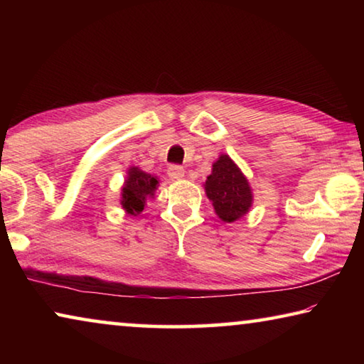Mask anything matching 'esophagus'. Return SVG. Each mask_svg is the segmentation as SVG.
Returning a JSON list of instances; mask_svg holds the SVG:
<instances>
[{"instance_id": "34e87169", "label": "esophagus", "mask_w": 364, "mask_h": 364, "mask_svg": "<svg viewBox=\"0 0 364 364\" xmlns=\"http://www.w3.org/2000/svg\"><path fill=\"white\" fill-rule=\"evenodd\" d=\"M168 176L171 180H181L184 176V168L181 165H170L168 167Z\"/></svg>"}]
</instances>
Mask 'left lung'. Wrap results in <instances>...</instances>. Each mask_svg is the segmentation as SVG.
Wrapping results in <instances>:
<instances>
[{
  "label": "left lung",
  "instance_id": "obj_1",
  "mask_svg": "<svg viewBox=\"0 0 364 364\" xmlns=\"http://www.w3.org/2000/svg\"><path fill=\"white\" fill-rule=\"evenodd\" d=\"M205 193L213 202L215 212L226 223L241 218L252 205V193L247 180L236 164L225 154L213 164L212 175L207 176Z\"/></svg>",
  "mask_w": 364,
  "mask_h": 364
}]
</instances>
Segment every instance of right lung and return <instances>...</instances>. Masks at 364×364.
Returning <instances> with one entry per match:
<instances>
[{
  "label": "right lung",
  "mask_w": 364,
  "mask_h": 364,
  "mask_svg": "<svg viewBox=\"0 0 364 364\" xmlns=\"http://www.w3.org/2000/svg\"><path fill=\"white\" fill-rule=\"evenodd\" d=\"M157 178L144 173L138 167L128 170V178L125 186L122 189V205L130 215H138L144 210L147 197L154 196L157 189Z\"/></svg>",
  "instance_id": "obj_1"
}]
</instances>
